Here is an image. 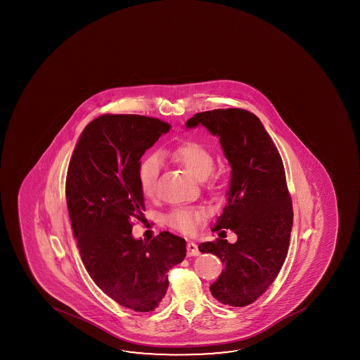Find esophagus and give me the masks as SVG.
Here are the masks:
<instances>
[{
	"instance_id": "34e87169",
	"label": "esophagus",
	"mask_w": 360,
	"mask_h": 360,
	"mask_svg": "<svg viewBox=\"0 0 360 360\" xmlns=\"http://www.w3.org/2000/svg\"><path fill=\"white\" fill-rule=\"evenodd\" d=\"M200 254V248L195 243H193V242L187 243V256H198Z\"/></svg>"
}]
</instances>
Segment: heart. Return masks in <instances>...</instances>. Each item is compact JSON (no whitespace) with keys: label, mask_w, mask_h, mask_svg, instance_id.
<instances>
[{"label":"heart","mask_w":360,"mask_h":360,"mask_svg":"<svg viewBox=\"0 0 360 360\" xmlns=\"http://www.w3.org/2000/svg\"><path fill=\"white\" fill-rule=\"evenodd\" d=\"M168 155L197 179H206L214 168V155L211 149L195 141L183 142L171 149ZM160 172V162L155 155H148L139 163L138 182L143 195L146 197H152L154 195ZM203 217L205 211L202 208L179 207L165 214V224L184 235H192L195 233Z\"/></svg>","instance_id":"heart-1"}]
</instances>
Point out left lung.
I'll use <instances>...</instances> for the list:
<instances>
[{
  "label": "left lung",
  "instance_id": "1",
  "mask_svg": "<svg viewBox=\"0 0 360 360\" xmlns=\"http://www.w3.org/2000/svg\"><path fill=\"white\" fill-rule=\"evenodd\" d=\"M200 124L219 138L232 168L227 205L213 230L230 229L237 241L219 237L198 248L224 265L210 288L213 297L229 307H248L274 283L288 255L294 212L283 160L259 119L245 109L198 112L186 127Z\"/></svg>",
  "mask_w": 360,
  "mask_h": 360
}]
</instances>
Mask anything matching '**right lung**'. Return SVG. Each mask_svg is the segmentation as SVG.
I'll return each instance as SVG.
<instances>
[{"label":"right lung","mask_w":360,"mask_h":360,"mask_svg":"<svg viewBox=\"0 0 360 360\" xmlns=\"http://www.w3.org/2000/svg\"><path fill=\"white\" fill-rule=\"evenodd\" d=\"M171 125L136 114H105L85 127L71 155L66 203L84 266L122 307L153 311L168 289L167 272L186 257V241L163 232L150 242L131 235L146 211L138 167Z\"/></svg>","instance_id":"1"}]
</instances>
